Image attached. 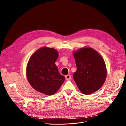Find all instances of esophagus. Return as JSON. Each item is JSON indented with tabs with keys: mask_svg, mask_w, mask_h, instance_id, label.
Here are the masks:
<instances>
[{
	"mask_svg": "<svg viewBox=\"0 0 126 126\" xmlns=\"http://www.w3.org/2000/svg\"><path fill=\"white\" fill-rule=\"evenodd\" d=\"M70 79H71V75H66V76H65L66 80L68 81V80H70Z\"/></svg>",
	"mask_w": 126,
	"mask_h": 126,
	"instance_id": "34e87169",
	"label": "esophagus"
}]
</instances>
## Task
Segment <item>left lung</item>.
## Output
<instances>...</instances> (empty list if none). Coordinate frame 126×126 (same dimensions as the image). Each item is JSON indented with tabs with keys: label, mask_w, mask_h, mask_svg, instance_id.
I'll return each mask as SVG.
<instances>
[{
	"label": "left lung",
	"mask_w": 126,
	"mask_h": 126,
	"mask_svg": "<svg viewBox=\"0 0 126 126\" xmlns=\"http://www.w3.org/2000/svg\"><path fill=\"white\" fill-rule=\"evenodd\" d=\"M77 71L73 78L80 90L90 94L100 89L107 77V69L101 55L90 47L81 48L74 52Z\"/></svg>",
	"instance_id": "left-lung-1"
}]
</instances>
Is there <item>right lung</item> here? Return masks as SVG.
<instances>
[{
    "label": "right lung",
    "mask_w": 126,
    "mask_h": 126,
    "mask_svg": "<svg viewBox=\"0 0 126 126\" xmlns=\"http://www.w3.org/2000/svg\"><path fill=\"white\" fill-rule=\"evenodd\" d=\"M59 56L57 50L44 47L31 57L26 67V76L32 87L47 95L55 94L65 80L59 73L55 62Z\"/></svg>",
    "instance_id": "add662e5"
}]
</instances>
